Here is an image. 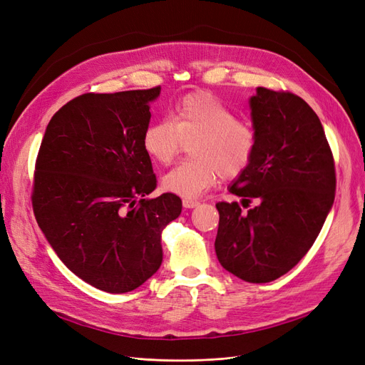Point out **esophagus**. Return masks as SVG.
I'll use <instances>...</instances> for the list:
<instances>
[{
	"mask_svg": "<svg viewBox=\"0 0 365 365\" xmlns=\"http://www.w3.org/2000/svg\"><path fill=\"white\" fill-rule=\"evenodd\" d=\"M182 205H184V208H195L199 205V202L197 200H192V199H184Z\"/></svg>",
	"mask_w": 365,
	"mask_h": 365,
	"instance_id": "34e87169",
	"label": "esophagus"
}]
</instances>
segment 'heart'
<instances>
[{
    "label": "heart",
    "mask_w": 365,
    "mask_h": 365,
    "mask_svg": "<svg viewBox=\"0 0 365 365\" xmlns=\"http://www.w3.org/2000/svg\"><path fill=\"white\" fill-rule=\"evenodd\" d=\"M192 160L173 168L163 178L168 192L196 199L220 177L234 180L249 168L257 150L252 125L235 119L232 110L210 93H190L173 107L169 119L148 125L143 149L148 157L168 166L190 143Z\"/></svg>",
    "instance_id": "obj_1"
}]
</instances>
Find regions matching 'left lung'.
<instances>
[{
  "instance_id": "8db88e82",
  "label": "left lung",
  "mask_w": 365,
  "mask_h": 365,
  "mask_svg": "<svg viewBox=\"0 0 365 365\" xmlns=\"http://www.w3.org/2000/svg\"><path fill=\"white\" fill-rule=\"evenodd\" d=\"M257 150L230 192L238 202H217L216 255L246 282L278 279L302 259L332 208L335 165L319 116L302 98L258 87L250 98Z\"/></svg>"
}]
</instances>
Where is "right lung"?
<instances>
[{
  "instance_id": "add662e5",
  "label": "right lung",
  "mask_w": 365,
  "mask_h": 365,
  "mask_svg": "<svg viewBox=\"0 0 365 365\" xmlns=\"http://www.w3.org/2000/svg\"><path fill=\"white\" fill-rule=\"evenodd\" d=\"M161 87L84 93L49 120L36 158L33 211L63 264L98 290L127 293L161 266V232L181 199L157 187L143 133Z\"/></svg>"
}]
</instances>
